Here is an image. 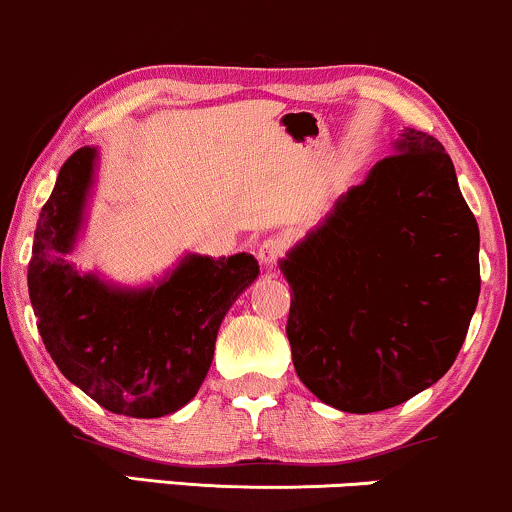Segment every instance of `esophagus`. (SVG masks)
<instances>
[{
  "label": "esophagus",
  "mask_w": 512,
  "mask_h": 512,
  "mask_svg": "<svg viewBox=\"0 0 512 512\" xmlns=\"http://www.w3.org/2000/svg\"><path fill=\"white\" fill-rule=\"evenodd\" d=\"M288 245L286 240L279 238V236H272V238H264L260 245H257V260H260L264 267H272L281 260L283 255H286Z\"/></svg>",
  "instance_id": "1"
}]
</instances>
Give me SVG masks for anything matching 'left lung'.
<instances>
[{
	"label": "left lung",
	"mask_w": 512,
	"mask_h": 512,
	"mask_svg": "<svg viewBox=\"0 0 512 512\" xmlns=\"http://www.w3.org/2000/svg\"><path fill=\"white\" fill-rule=\"evenodd\" d=\"M279 267L295 372L322 403L365 415L429 389L458 357L482 283L448 152L405 128Z\"/></svg>",
	"instance_id": "1"
}]
</instances>
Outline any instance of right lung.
<instances>
[{
    "label": "right lung",
    "instance_id": "obj_1",
    "mask_svg": "<svg viewBox=\"0 0 512 512\" xmlns=\"http://www.w3.org/2000/svg\"><path fill=\"white\" fill-rule=\"evenodd\" d=\"M97 150L66 159L42 207L28 264V293L54 365L116 415L164 417L195 398L214 357L221 319L260 274L248 252L186 255L147 288H121L80 274L76 245Z\"/></svg>",
    "mask_w": 512,
    "mask_h": 512
}]
</instances>
